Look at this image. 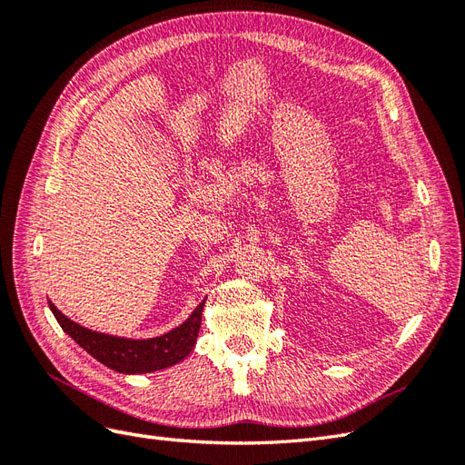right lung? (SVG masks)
Segmentation results:
<instances>
[{
  "instance_id": "1",
  "label": "right lung",
  "mask_w": 465,
  "mask_h": 465,
  "mask_svg": "<svg viewBox=\"0 0 465 465\" xmlns=\"http://www.w3.org/2000/svg\"><path fill=\"white\" fill-rule=\"evenodd\" d=\"M48 306L62 330L104 367L120 374H147L174 367L192 353L198 341L205 302L195 306V311L174 330L157 337H147V340L89 330L67 318L52 301H48Z\"/></svg>"
}]
</instances>
